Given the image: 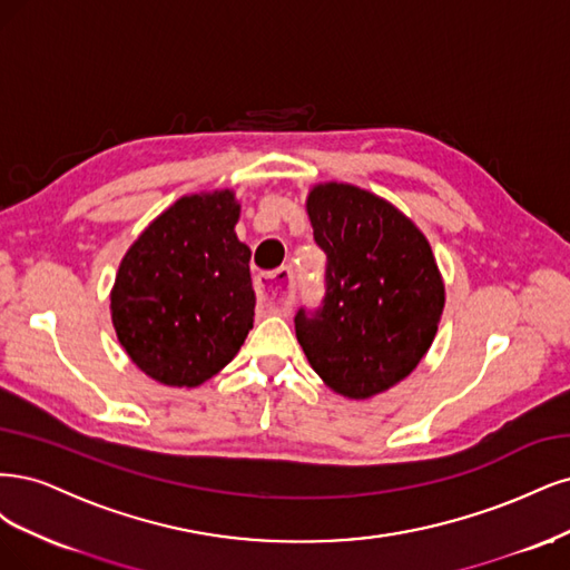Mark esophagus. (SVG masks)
Returning a JSON list of instances; mask_svg holds the SVG:
<instances>
[{
    "instance_id": "obj_1",
    "label": "esophagus",
    "mask_w": 570,
    "mask_h": 570,
    "mask_svg": "<svg viewBox=\"0 0 570 570\" xmlns=\"http://www.w3.org/2000/svg\"><path fill=\"white\" fill-rule=\"evenodd\" d=\"M255 293L269 312H286L293 303V272L279 267L274 272H263L255 277Z\"/></svg>"
}]
</instances>
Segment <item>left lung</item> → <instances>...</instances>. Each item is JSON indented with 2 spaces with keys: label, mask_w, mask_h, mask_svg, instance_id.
Masks as SVG:
<instances>
[{
  "label": "left lung",
  "mask_w": 570,
  "mask_h": 570,
  "mask_svg": "<svg viewBox=\"0 0 570 570\" xmlns=\"http://www.w3.org/2000/svg\"><path fill=\"white\" fill-rule=\"evenodd\" d=\"M326 255L320 307L296 312V336L328 389L364 400L410 376L431 347L445 286L426 236L370 191L320 185L307 196Z\"/></svg>",
  "instance_id": "1"
}]
</instances>
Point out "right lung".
<instances>
[{"mask_svg":"<svg viewBox=\"0 0 570 570\" xmlns=\"http://www.w3.org/2000/svg\"><path fill=\"white\" fill-rule=\"evenodd\" d=\"M232 191L179 198L127 250L111 293L118 341L144 374L194 389L234 360L253 328L250 250Z\"/></svg>","mask_w":570,"mask_h":570,"instance_id":"right-lung-1","label":"right lung"}]
</instances>
